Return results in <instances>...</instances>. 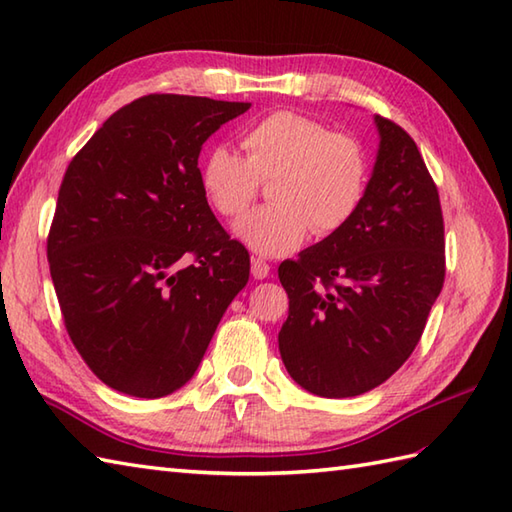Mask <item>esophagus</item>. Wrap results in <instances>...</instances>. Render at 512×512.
I'll return each instance as SVG.
<instances>
[{"label": "esophagus", "mask_w": 512, "mask_h": 512, "mask_svg": "<svg viewBox=\"0 0 512 512\" xmlns=\"http://www.w3.org/2000/svg\"><path fill=\"white\" fill-rule=\"evenodd\" d=\"M250 273L255 279H266L270 275V264L262 257H253L250 259Z\"/></svg>", "instance_id": "esophagus-1"}]
</instances>
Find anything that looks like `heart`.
<instances>
[{"label":"heart","mask_w":512,"mask_h":512,"mask_svg":"<svg viewBox=\"0 0 512 512\" xmlns=\"http://www.w3.org/2000/svg\"><path fill=\"white\" fill-rule=\"evenodd\" d=\"M244 156L224 145L200 162V187L211 209L233 220L273 180L262 206L235 224V235L259 255L279 257L310 233L328 237L354 220L369 187V154L356 136L321 118L277 110L248 125Z\"/></svg>","instance_id":"1"}]
</instances>
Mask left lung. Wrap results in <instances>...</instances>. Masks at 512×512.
Instances as JSON below:
<instances>
[{
    "label": "left lung",
    "mask_w": 512,
    "mask_h": 512,
    "mask_svg": "<svg viewBox=\"0 0 512 512\" xmlns=\"http://www.w3.org/2000/svg\"><path fill=\"white\" fill-rule=\"evenodd\" d=\"M374 121L380 147L354 220L279 266L281 361L323 398L365 394L407 361L447 270L436 182L405 129Z\"/></svg>",
    "instance_id": "obj_1"
}]
</instances>
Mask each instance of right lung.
I'll list each match as a JSON object with an SVG mask.
<instances>
[{"label": "right lung", "instance_id": "obj_1", "mask_svg": "<svg viewBox=\"0 0 512 512\" xmlns=\"http://www.w3.org/2000/svg\"><path fill=\"white\" fill-rule=\"evenodd\" d=\"M248 107L140 96L65 169L50 275L76 352L107 387L136 398L180 389L248 284V250L215 220L198 169L204 140Z\"/></svg>", "mask_w": 512, "mask_h": 512}]
</instances>
